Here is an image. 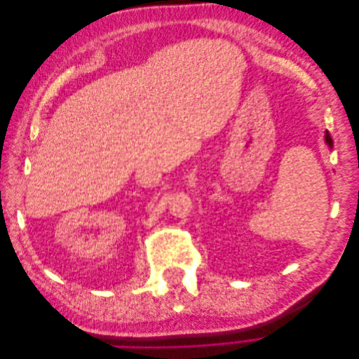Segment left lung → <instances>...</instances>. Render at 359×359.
I'll return each instance as SVG.
<instances>
[{
  "label": "left lung",
  "instance_id": "8db88e82",
  "mask_svg": "<svg viewBox=\"0 0 359 359\" xmlns=\"http://www.w3.org/2000/svg\"><path fill=\"white\" fill-rule=\"evenodd\" d=\"M325 140H327V144H328L330 147H332V137L330 136L328 132H327V135H325Z\"/></svg>",
  "mask_w": 359,
  "mask_h": 359
}]
</instances>
